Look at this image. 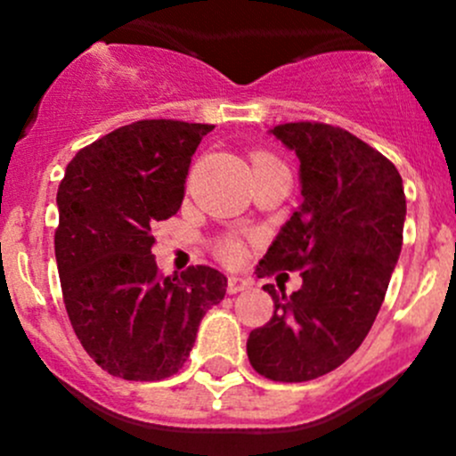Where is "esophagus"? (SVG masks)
Returning a JSON list of instances; mask_svg holds the SVG:
<instances>
[{"label":"esophagus","mask_w":456,"mask_h":456,"mask_svg":"<svg viewBox=\"0 0 456 456\" xmlns=\"http://www.w3.org/2000/svg\"><path fill=\"white\" fill-rule=\"evenodd\" d=\"M254 287V282H251V278H242V275H232V278L227 280V293H240V291H249V289Z\"/></svg>","instance_id":"obj_1"}]
</instances>
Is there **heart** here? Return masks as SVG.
Masks as SVG:
<instances>
[{
	"instance_id": "obj_1",
	"label": "heart",
	"mask_w": 456,
	"mask_h": 456,
	"mask_svg": "<svg viewBox=\"0 0 456 456\" xmlns=\"http://www.w3.org/2000/svg\"><path fill=\"white\" fill-rule=\"evenodd\" d=\"M216 251H218V256L223 257V260H227V262H236L238 257L242 256L240 242L233 240V238H227V240H220L218 247H216Z\"/></svg>"
}]
</instances>
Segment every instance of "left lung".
<instances>
[{"label": "left lung", "instance_id": "8db88e82", "mask_svg": "<svg viewBox=\"0 0 456 456\" xmlns=\"http://www.w3.org/2000/svg\"><path fill=\"white\" fill-rule=\"evenodd\" d=\"M271 134L300 159L302 205L256 273L302 271V287L287 296L265 284L275 311L249 333L247 355L269 379L309 381L369 335L402 254L406 196L397 167L342 127L302 121Z\"/></svg>", "mask_w": 456, "mask_h": 456}]
</instances>
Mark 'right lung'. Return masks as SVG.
<instances>
[{
	"label": "right lung",
	"mask_w": 456,
	"mask_h": 456,
	"mask_svg": "<svg viewBox=\"0 0 456 456\" xmlns=\"http://www.w3.org/2000/svg\"><path fill=\"white\" fill-rule=\"evenodd\" d=\"M214 126L151 118L84 147L57 191L54 233L68 317L110 375L156 381L183 369L200 320L227 291L211 266L159 273L151 224L181 209L191 156Z\"/></svg>",
	"instance_id": "right-lung-1"
}]
</instances>
